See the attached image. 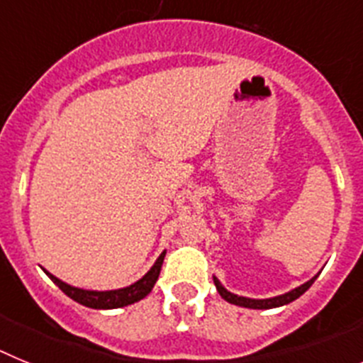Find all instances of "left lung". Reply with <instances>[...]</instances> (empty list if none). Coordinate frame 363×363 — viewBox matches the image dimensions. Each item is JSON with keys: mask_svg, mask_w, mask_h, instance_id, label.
Returning a JSON list of instances; mask_svg holds the SVG:
<instances>
[{"mask_svg": "<svg viewBox=\"0 0 363 363\" xmlns=\"http://www.w3.org/2000/svg\"><path fill=\"white\" fill-rule=\"evenodd\" d=\"M314 280H316V277L311 278L309 281H306V284L300 285V287H296V289L289 291V293L280 294V296H274V298H265V300H252V298L238 296V294L229 293V291H227L225 287L220 284V280H218L216 277H214V285H216V289H218V293H220V296L223 298V300L229 301V303H234V306L249 307V309H272V307L285 306V303H291V301H294L296 298H300L301 294L306 293L311 285L314 284Z\"/></svg>", "mask_w": 363, "mask_h": 363, "instance_id": "obj_1", "label": "left lung"}]
</instances>
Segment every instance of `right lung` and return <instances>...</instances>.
I'll return each instance as SVG.
<instances>
[{
    "label": "right lung",
    "mask_w": 363,
    "mask_h": 363,
    "mask_svg": "<svg viewBox=\"0 0 363 363\" xmlns=\"http://www.w3.org/2000/svg\"><path fill=\"white\" fill-rule=\"evenodd\" d=\"M163 258H165V252L160 255V258L156 259V264L150 267V271L147 272L142 280H138L136 284L129 285V287H123V289L116 291H85L78 289V287H72V285L65 284V281L57 280L56 277H52L50 272H47V277L54 281V284L63 291L69 298H72L74 301H78L82 306L91 307V309H118V307L130 306L134 301H140L142 298H145L147 294L152 291L154 284L158 280L160 271H162Z\"/></svg>",
    "instance_id": "1"
}]
</instances>
